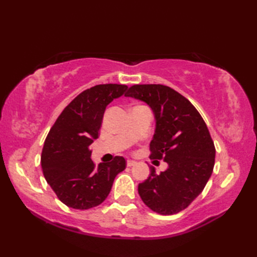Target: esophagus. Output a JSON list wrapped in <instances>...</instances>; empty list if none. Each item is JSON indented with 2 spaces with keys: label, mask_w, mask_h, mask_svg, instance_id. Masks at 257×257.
Wrapping results in <instances>:
<instances>
[{
  "label": "esophagus",
  "mask_w": 257,
  "mask_h": 257,
  "mask_svg": "<svg viewBox=\"0 0 257 257\" xmlns=\"http://www.w3.org/2000/svg\"><path fill=\"white\" fill-rule=\"evenodd\" d=\"M136 165V161L134 160H127V167H134Z\"/></svg>",
  "instance_id": "esophagus-1"
}]
</instances>
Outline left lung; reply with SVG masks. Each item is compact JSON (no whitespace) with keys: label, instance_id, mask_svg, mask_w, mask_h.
Segmentation results:
<instances>
[{"label":"left lung","instance_id":"1","mask_svg":"<svg viewBox=\"0 0 257 257\" xmlns=\"http://www.w3.org/2000/svg\"><path fill=\"white\" fill-rule=\"evenodd\" d=\"M124 96L151 108L156 120L151 158L168 163L159 174L150 167V176L138 185L141 200L162 215L184 210L204 189L214 167V144L203 118L187 98L165 85H134Z\"/></svg>","mask_w":257,"mask_h":257}]
</instances>
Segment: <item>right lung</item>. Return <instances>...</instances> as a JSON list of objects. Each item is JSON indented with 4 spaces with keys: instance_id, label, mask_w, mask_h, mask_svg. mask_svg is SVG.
<instances>
[{
    "instance_id": "right-lung-1",
    "label": "right lung",
    "mask_w": 257,
    "mask_h": 257,
    "mask_svg": "<svg viewBox=\"0 0 257 257\" xmlns=\"http://www.w3.org/2000/svg\"><path fill=\"white\" fill-rule=\"evenodd\" d=\"M125 85H97L84 90L51 128L41 156L43 174L64 204L77 210L99 205L124 170L123 157L96 167L89 146L98 138L106 107L124 94Z\"/></svg>"
}]
</instances>
